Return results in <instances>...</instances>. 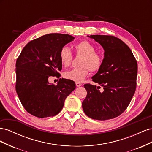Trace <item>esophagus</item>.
I'll use <instances>...</instances> for the list:
<instances>
[{
	"label": "esophagus",
	"instance_id": "obj_1",
	"mask_svg": "<svg viewBox=\"0 0 152 152\" xmlns=\"http://www.w3.org/2000/svg\"><path fill=\"white\" fill-rule=\"evenodd\" d=\"M75 84H76L77 87H80V86H82V84L80 83V82H75Z\"/></svg>",
	"mask_w": 152,
	"mask_h": 152
}]
</instances>
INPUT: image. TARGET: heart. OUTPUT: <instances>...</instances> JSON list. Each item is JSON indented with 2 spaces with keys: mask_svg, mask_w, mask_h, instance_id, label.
Returning <instances> with one entry per match:
<instances>
[{
  "mask_svg": "<svg viewBox=\"0 0 152 152\" xmlns=\"http://www.w3.org/2000/svg\"><path fill=\"white\" fill-rule=\"evenodd\" d=\"M77 55H83L80 65L81 66L72 68L64 73V77L75 82H82L88 74L89 70L97 72L102 68L104 58L102 54L96 52V47L87 40H83L75 46ZM59 59L63 66H70L73 59L70 49L65 46L59 53Z\"/></svg>",
  "mask_w": 152,
  "mask_h": 152,
  "instance_id": "b5f03b06",
  "label": "heart"
}]
</instances>
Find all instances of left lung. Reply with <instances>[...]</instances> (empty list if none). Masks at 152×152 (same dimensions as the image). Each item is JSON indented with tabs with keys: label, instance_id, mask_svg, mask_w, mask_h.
<instances>
[{
	"label": "left lung",
	"instance_id": "left-lung-1",
	"mask_svg": "<svg viewBox=\"0 0 152 152\" xmlns=\"http://www.w3.org/2000/svg\"><path fill=\"white\" fill-rule=\"evenodd\" d=\"M104 49V61L93 81L103 87L85 84L87 96L82 103L87 116L98 121L114 118L127 108L136 88L137 64L131 50L116 37L91 35Z\"/></svg>",
	"mask_w": 152,
	"mask_h": 152
}]
</instances>
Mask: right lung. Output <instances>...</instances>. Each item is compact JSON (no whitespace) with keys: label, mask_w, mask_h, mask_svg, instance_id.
<instances>
[{"label":"right lung","mask_w":152,"mask_h":152,"mask_svg":"<svg viewBox=\"0 0 152 152\" xmlns=\"http://www.w3.org/2000/svg\"><path fill=\"white\" fill-rule=\"evenodd\" d=\"M75 38L68 34H50L30 41L16 63V91L27 112L39 118L53 117L61 112L75 82L59 79L50 84V76L59 78L62 69L59 53Z\"/></svg>","instance_id":"add662e5"}]
</instances>
